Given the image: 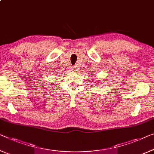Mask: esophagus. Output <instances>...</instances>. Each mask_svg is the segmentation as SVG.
Masks as SVG:
<instances>
[{
  "label": "esophagus",
  "mask_w": 154,
  "mask_h": 154,
  "mask_svg": "<svg viewBox=\"0 0 154 154\" xmlns=\"http://www.w3.org/2000/svg\"><path fill=\"white\" fill-rule=\"evenodd\" d=\"M77 67H76V66H72V71H76L77 70Z\"/></svg>",
  "instance_id": "1"
}]
</instances>
